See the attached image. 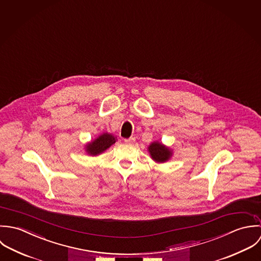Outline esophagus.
<instances>
[{
	"label": "esophagus",
	"instance_id": "esophagus-1",
	"mask_svg": "<svg viewBox=\"0 0 261 261\" xmlns=\"http://www.w3.org/2000/svg\"><path fill=\"white\" fill-rule=\"evenodd\" d=\"M135 137H130V138H128V139H125L124 141H125V143H127V144H132V143H134L135 142Z\"/></svg>",
	"mask_w": 261,
	"mask_h": 261
}]
</instances>
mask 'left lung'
Segmentation results:
<instances>
[{"mask_svg":"<svg viewBox=\"0 0 261 261\" xmlns=\"http://www.w3.org/2000/svg\"><path fill=\"white\" fill-rule=\"evenodd\" d=\"M147 149H148L150 157L158 163L166 162L173 155L172 149L170 147L164 145L160 141L151 142L149 144V146L147 147Z\"/></svg>","mask_w":261,"mask_h":261,"instance_id":"8db88e82","label":"left lung"}]
</instances>
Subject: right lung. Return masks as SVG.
<instances>
[{
  "instance_id": "add662e5",
  "label": "right lung",
  "mask_w": 261,
  "mask_h": 261,
  "mask_svg": "<svg viewBox=\"0 0 261 261\" xmlns=\"http://www.w3.org/2000/svg\"><path fill=\"white\" fill-rule=\"evenodd\" d=\"M117 138L108 132L99 135L96 139L85 145V150L89 155L97 156L102 154L108 148H110L113 144H115Z\"/></svg>"
}]
</instances>
